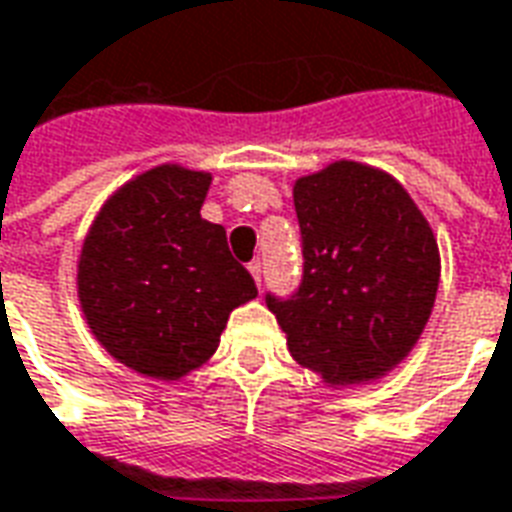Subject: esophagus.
<instances>
[{
	"label": "esophagus",
	"mask_w": 512,
	"mask_h": 512,
	"mask_svg": "<svg viewBox=\"0 0 512 512\" xmlns=\"http://www.w3.org/2000/svg\"><path fill=\"white\" fill-rule=\"evenodd\" d=\"M249 274L255 277V282L260 285L263 282V263H260V257H255L252 263H249Z\"/></svg>",
	"instance_id": "esophagus-1"
}]
</instances>
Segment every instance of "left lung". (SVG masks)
Segmentation results:
<instances>
[{"label": "left lung", "instance_id": "1", "mask_svg": "<svg viewBox=\"0 0 512 512\" xmlns=\"http://www.w3.org/2000/svg\"><path fill=\"white\" fill-rule=\"evenodd\" d=\"M301 230L299 290L268 293L299 365L329 384L389 373L425 329L439 288L430 224L392 175L334 161L296 180Z\"/></svg>", "mask_w": 512, "mask_h": 512}]
</instances>
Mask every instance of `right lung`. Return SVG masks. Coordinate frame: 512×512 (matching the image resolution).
I'll return each mask as SVG.
<instances>
[{"label":"right lung","instance_id":"obj_1","mask_svg":"<svg viewBox=\"0 0 512 512\" xmlns=\"http://www.w3.org/2000/svg\"><path fill=\"white\" fill-rule=\"evenodd\" d=\"M208 172L147 169L95 216L79 257V301L95 340L147 378L175 381L208 362L255 279L205 222Z\"/></svg>","mask_w":512,"mask_h":512}]
</instances>
